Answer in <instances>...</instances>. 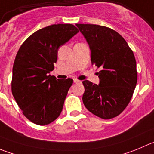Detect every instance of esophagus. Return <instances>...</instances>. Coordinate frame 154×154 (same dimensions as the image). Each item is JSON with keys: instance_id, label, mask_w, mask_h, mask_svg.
I'll return each mask as SVG.
<instances>
[{"instance_id": "obj_1", "label": "esophagus", "mask_w": 154, "mask_h": 154, "mask_svg": "<svg viewBox=\"0 0 154 154\" xmlns=\"http://www.w3.org/2000/svg\"><path fill=\"white\" fill-rule=\"evenodd\" d=\"M73 82H74V83L81 82V81H79V80H78V79H73Z\"/></svg>"}]
</instances>
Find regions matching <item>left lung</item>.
<instances>
[{
    "mask_svg": "<svg viewBox=\"0 0 154 154\" xmlns=\"http://www.w3.org/2000/svg\"><path fill=\"white\" fill-rule=\"evenodd\" d=\"M91 50L92 65L97 72L99 85L88 80L85 87L83 103L97 116L104 119L119 115L129 103L137 80L133 51L118 32L106 26L76 24Z\"/></svg>",
    "mask_w": 154,
    "mask_h": 154,
    "instance_id": "left-lung-1",
    "label": "left lung"
}]
</instances>
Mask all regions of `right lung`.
Here are the masks:
<instances>
[{"instance_id": "obj_1", "label": "right lung", "mask_w": 154, "mask_h": 154, "mask_svg": "<svg viewBox=\"0 0 154 154\" xmlns=\"http://www.w3.org/2000/svg\"><path fill=\"white\" fill-rule=\"evenodd\" d=\"M79 29L72 24H54L36 31L23 43L13 66L11 90L23 113L31 122L45 125L62 112L73 80L57 79L49 73L58 49Z\"/></svg>"}]
</instances>
